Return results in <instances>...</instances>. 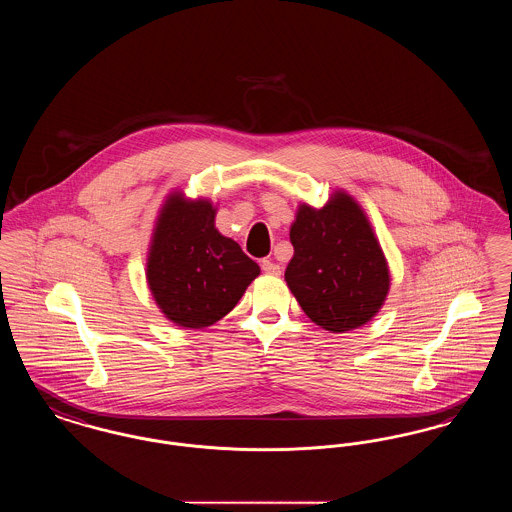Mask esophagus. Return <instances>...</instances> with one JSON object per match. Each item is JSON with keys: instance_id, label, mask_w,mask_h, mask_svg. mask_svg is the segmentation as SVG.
Instances as JSON below:
<instances>
[{"instance_id": "1", "label": "esophagus", "mask_w": 512, "mask_h": 512, "mask_svg": "<svg viewBox=\"0 0 512 512\" xmlns=\"http://www.w3.org/2000/svg\"><path fill=\"white\" fill-rule=\"evenodd\" d=\"M261 268L270 274V276H280L282 274V267L280 265H276L274 261H270V259H265L263 263H261Z\"/></svg>"}]
</instances>
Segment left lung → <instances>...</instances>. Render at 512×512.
<instances>
[{
  "mask_svg": "<svg viewBox=\"0 0 512 512\" xmlns=\"http://www.w3.org/2000/svg\"><path fill=\"white\" fill-rule=\"evenodd\" d=\"M286 284L315 324L334 334L361 328L390 292V267L363 207L336 190L320 209L297 207Z\"/></svg>",
  "mask_w": 512,
  "mask_h": 512,
  "instance_id": "obj_1",
  "label": "left lung"
}]
</instances>
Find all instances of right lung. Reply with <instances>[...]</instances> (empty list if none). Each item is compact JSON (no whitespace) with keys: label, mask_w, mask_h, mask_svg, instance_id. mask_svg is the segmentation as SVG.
<instances>
[{"label":"right lung","mask_w":512,"mask_h":512,"mask_svg":"<svg viewBox=\"0 0 512 512\" xmlns=\"http://www.w3.org/2000/svg\"><path fill=\"white\" fill-rule=\"evenodd\" d=\"M211 199L167 195L147 251L146 278L161 313L182 328H207L226 317L261 274L217 226Z\"/></svg>","instance_id":"add662e5"}]
</instances>
